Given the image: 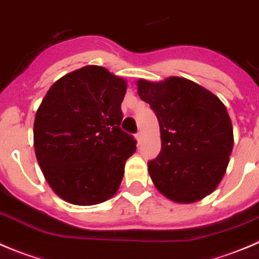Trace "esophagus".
<instances>
[{"mask_svg":"<svg viewBox=\"0 0 259 259\" xmlns=\"http://www.w3.org/2000/svg\"><path fill=\"white\" fill-rule=\"evenodd\" d=\"M135 139H137L138 144H141V142H142V134H141V133H137V134H135Z\"/></svg>","mask_w":259,"mask_h":259,"instance_id":"esophagus-1","label":"esophagus"}]
</instances>
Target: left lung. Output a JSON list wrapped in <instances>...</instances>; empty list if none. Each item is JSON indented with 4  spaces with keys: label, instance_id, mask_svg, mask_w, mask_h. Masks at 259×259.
Returning <instances> with one entry per match:
<instances>
[{
    "label": "left lung",
    "instance_id": "left-lung-1",
    "mask_svg": "<svg viewBox=\"0 0 259 259\" xmlns=\"http://www.w3.org/2000/svg\"><path fill=\"white\" fill-rule=\"evenodd\" d=\"M138 95L157 116L161 151L148 161L153 185L171 201H199L220 185L230 162L234 130L213 93L183 77L137 81Z\"/></svg>",
    "mask_w": 259,
    "mask_h": 259
}]
</instances>
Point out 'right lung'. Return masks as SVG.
<instances>
[{"instance_id": "right-lung-1", "label": "right lung", "mask_w": 259, "mask_h": 259, "mask_svg": "<svg viewBox=\"0 0 259 259\" xmlns=\"http://www.w3.org/2000/svg\"><path fill=\"white\" fill-rule=\"evenodd\" d=\"M127 83L99 66H86L51 86L36 112L33 144L44 177L73 205L101 204L117 192L125 162L137 150L122 132Z\"/></svg>"}]
</instances>
